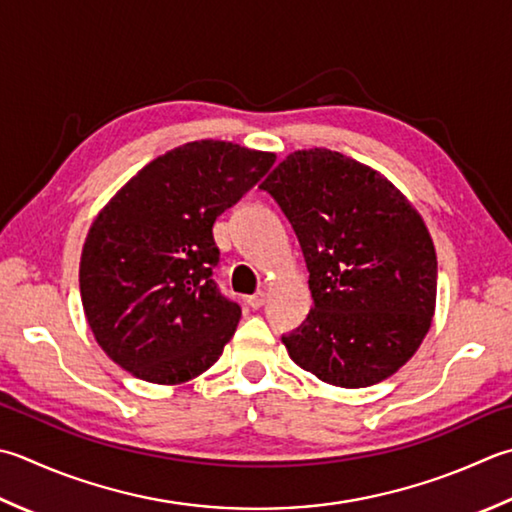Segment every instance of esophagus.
<instances>
[{
    "mask_svg": "<svg viewBox=\"0 0 512 512\" xmlns=\"http://www.w3.org/2000/svg\"><path fill=\"white\" fill-rule=\"evenodd\" d=\"M264 302H266V293H255V295H250V297H248V306L253 308V310L262 308V306H264Z\"/></svg>",
    "mask_w": 512,
    "mask_h": 512,
    "instance_id": "obj_1",
    "label": "esophagus"
}]
</instances>
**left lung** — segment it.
<instances>
[{
  "instance_id": "obj_1",
  "label": "left lung",
  "mask_w": 512,
  "mask_h": 512,
  "mask_svg": "<svg viewBox=\"0 0 512 512\" xmlns=\"http://www.w3.org/2000/svg\"><path fill=\"white\" fill-rule=\"evenodd\" d=\"M302 246L313 308L282 337L293 362L339 388L395 375L422 346L437 302L435 244L393 182L337 150H295L262 186Z\"/></svg>"
}]
</instances>
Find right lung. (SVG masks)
<instances>
[{
    "label": "right lung",
    "instance_id": "1",
    "mask_svg": "<svg viewBox=\"0 0 512 512\" xmlns=\"http://www.w3.org/2000/svg\"><path fill=\"white\" fill-rule=\"evenodd\" d=\"M275 153L199 139L155 157L110 197L79 262L86 322L113 362L177 386L213 366L242 310L219 295L213 224L275 164Z\"/></svg>",
    "mask_w": 512,
    "mask_h": 512
}]
</instances>
